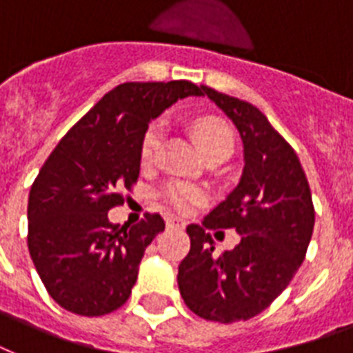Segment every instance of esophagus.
<instances>
[{"label": "esophagus", "mask_w": 353, "mask_h": 353, "mask_svg": "<svg viewBox=\"0 0 353 353\" xmlns=\"http://www.w3.org/2000/svg\"><path fill=\"white\" fill-rule=\"evenodd\" d=\"M184 227H186L184 219H180V217H167V229L182 230Z\"/></svg>", "instance_id": "obj_1"}]
</instances>
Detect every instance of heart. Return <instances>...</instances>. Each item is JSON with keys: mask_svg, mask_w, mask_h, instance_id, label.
<instances>
[{"mask_svg": "<svg viewBox=\"0 0 353 353\" xmlns=\"http://www.w3.org/2000/svg\"><path fill=\"white\" fill-rule=\"evenodd\" d=\"M163 130H165L163 121H156L145 132L141 145L143 161H152L156 158L161 147V141H163ZM193 136H195L199 147L205 154H208L212 150H230L232 152V147H234V136H232L229 126H225L223 123H219L216 119H208V117L195 121ZM163 199L167 201V205L173 206L174 210L188 212L203 201V195L193 186L174 182L163 190Z\"/></svg>", "mask_w": 353, "mask_h": 353, "instance_id": "b5f03b06", "label": "heart"}]
</instances>
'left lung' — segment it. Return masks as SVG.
<instances>
[{
  "mask_svg": "<svg viewBox=\"0 0 353 353\" xmlns=\"http://www.w3.org/2000/svg\"><path fill=\"white\" fill-rule=\"evenodd\" d=\"M236 126L243 169L236 188L201 225H188L190 253L179 266V288L197 316L232 324L262 312L305 259L314 227L311 190L298 154L264 113L240 98L203 87ZM234 228L236 248L221 256L205 228Z\"/></svg>",
  "mask_w": 353,
  "mask_h": 353,
  "instance_id": "1",
  "label": "left lung"
}]
</instances>
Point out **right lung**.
Returning <instances> with one entry per match:
<instances>
[{
	"label": "right lung",
	"mask_w": 353,
	"mask_h": 353,
	"mask_svg": "<svg viewBox=\"0 0 353 353\" xmlns=\"http://www.w3.org/2000/svg\"><path fill=\"white\" fill-rule=\"evenodd\" d=\"M203 97L192 81H130L111 89L48 156L31 186L28 248L48 294L63 309L102 316L126 303L145 249L165 229L160 214L111 223L123 190L139 176L150 121L176 100Z\"/></svg>",
	"instance_id": "add662e5"
}]
</instances>
